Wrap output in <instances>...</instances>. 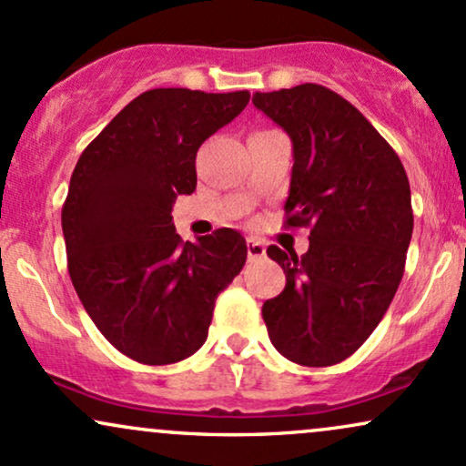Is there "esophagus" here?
<instances>
[{"label": "esophagus", "mask_w": 466, "mask_h": 466, "mask_svg": "<svg viewBox=\"0 0 466 466\" xmlns=\"http://www.w3.org/2000/svg\"><path fill=\"white\" fill-rule=\"evenodd\" d=\"M246 250H248V259H250V261L259 259V257L266 255V246H264V242H259V239H255V238L246 239Z\"/></svg>", "instance_id": "34e87169"}]
</instances>
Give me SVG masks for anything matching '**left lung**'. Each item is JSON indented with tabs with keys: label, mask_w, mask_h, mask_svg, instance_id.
<instances>
[{
	"label": "left lung",
	"mask_w": 466,
	"mask_h": 466,
	"mask_svg": "<svg viewBox=\"0 0 466 466\" xmlns=\"http://www.w3.org/2000/svg\"><path fill=\"white\" fill-rule=\"evenodd\" d=\"M292 139L286 227H309L305 255L268 246L286 288L261 314L270 342L300 366L347 360L375 331L401 283L412 239L408 174L351 102L314 82L253 96Z\"/></svg>",
	"instance_id": "obj_1"
}]
</instances>
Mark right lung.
I'll return each mask as SVG.
<instances>
[{"label": "right lung", "instance_id": "right-lung-1", "mask_svg": "<svg viewBox=\"0 0 466 466\" xmlns=\"http://www.w3.org/2000/svg\"><path fill=\"white\" fill-rule=\"evenodd\" d=\"M248 91L150 89L85 147L63 205L67 268L102 336L150 366L194 355L213 308L246 264V239L218 228L183 242L172 205L196 189V152L233 122Z\"/></svg>", "mask_w": 466, "mask_h": 466}]
</instances>
